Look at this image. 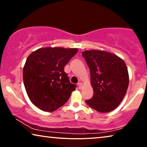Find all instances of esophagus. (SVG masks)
<instances>
[{
  "mask_svg": "<svg viewBox=\"0 0 147 147\" xmlns=\"http://www.w3.org/2000/svg\"><path fill=\"white\" fill-rule=\"evenodd\" d=\"M78 89H80V90L82 89V83H81V82L78 83Z\"/></svg>",
  "mask_w": 147,
  "mask_h": 147,
  "instance_id": "obj_1",
  "label": "esophagus"
}]
</instances>
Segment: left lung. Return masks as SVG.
Returning <instances> with one entry per match:
<instances>
[{"mask_svg":"<svg viewBox=\"0 0 147 147\" xmlns=\"http://www.w3.org/2000/svg\"><path fill=\"white\" fill-rule=\"evenodd\" d=\"M82 56L89 67L94 95L86 102L100 113H109L119 105L126 94L129 74L124 61L113 53L86 50Z\"/></svg>","mask_w":147,"mask_h":147,"instance_id":"8db88e82","label":"left lung"}]
</instances>
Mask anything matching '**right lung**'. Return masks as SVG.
Masks as SVG:
<instances>
[{
  "instance_id": "right-lung-1",
  "label": "right lung",
  "mask_w": 147,
  "mask_h": 147,
  "mask_svg": "<svg viewBox=\"0 0 147 147\" xmlns=\"http://www.w3.org/2000/svg\"><path fill=\"white\" fill-rule=\"evenodd\" d=\"M77 52L76 48L47 47L29 55L23 79L32 104L44 111L53 112L68 101L76 86L70 82L64 67Z\"/></svg>"
}]
</instances>
